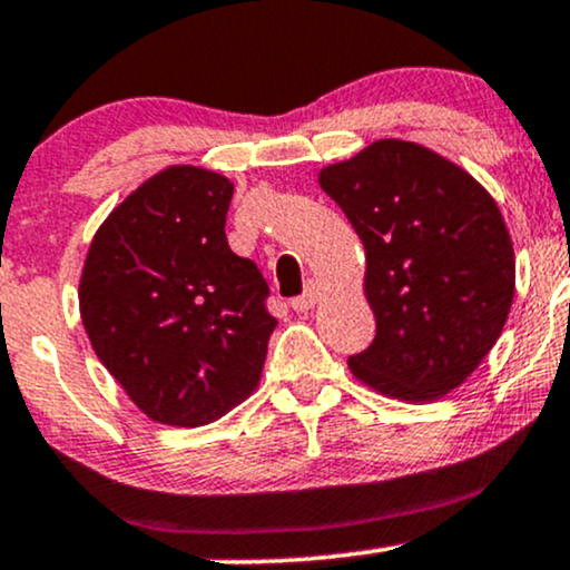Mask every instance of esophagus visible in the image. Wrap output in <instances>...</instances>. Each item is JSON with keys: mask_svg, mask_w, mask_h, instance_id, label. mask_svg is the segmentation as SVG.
I'll use <instances>...</instances> for the list:
<instances>
[{"mask_svg": "<svg viewBox=\"0 0 570 570\" xmlns=\"http://www.w3.org/2000/svg\"><path fill=\"white\" fill-rule=\"evenodd\" d=\"M317 298H321V287H317V283H307V291L293 298L291 307L296 312H309L317 304Z\"/></svg>", "mask_w": 570, "mask_h": 570, "instance_id": "34e87169", "label": "esophagus"}]
</instances>
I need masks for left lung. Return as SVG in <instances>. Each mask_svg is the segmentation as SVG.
Masks as SVG:
<instances>
[{
  "instance_id": "1",
  "label": "left lung",
  "mask_w": 570,
  "mask_h": 570,
  "mask_svg": "<svg viewBox=\"0 0 570 570\" xmlns=\"http://www.w3.org/2000/svg\"><path fill=\"white\" fill-rule=\"evenodd\" d=\"M366 253L377 334L353 377L402 402L451 394L494 347L517 285L511 234L468 170L413 140L383 138L317 174Z\"/></svg>"
}]
</instances>
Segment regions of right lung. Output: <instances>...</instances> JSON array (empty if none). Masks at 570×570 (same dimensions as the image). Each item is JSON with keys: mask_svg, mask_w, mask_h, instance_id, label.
I'll return each mask as SVG.
<instances>
[{"mask_svg": "<svg viewBox=\"0 0 570 570\" xmlns=\"http://www.w3.org/2000/svg\"><path fill=\"white\" fill-rule=\"evenodd\" d=\"M234 181L170 165L97 228L78 307L106 370L157 424L204 426L258 389L274 321L225 238Z\"/></svg>", "mask_w": 570, "mask_h": 570, "instance_id": "1", "label": "right lung"}]
</instances>
